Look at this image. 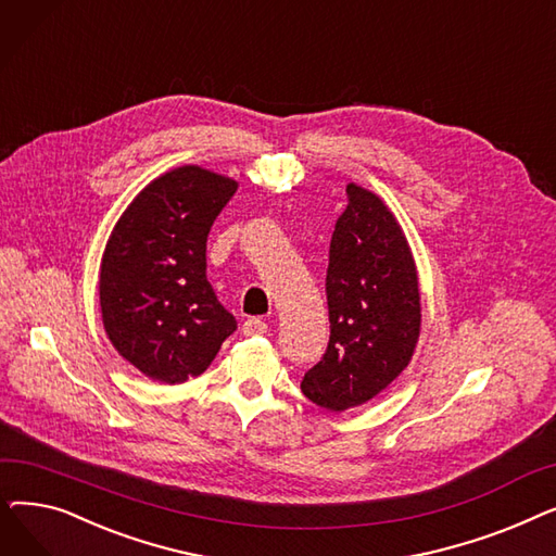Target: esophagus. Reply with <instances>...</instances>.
<instances>
[{
    "label": "esophagus",
    "instance_id": "1",
    "mask_svg": "<svg viewBox=\"0 0 556 556\" xmlns=\"http://www.w3.org/2000/svg\"><path fill=\"white\" fill-rule=\"evenodd\" d=\"M268 331V323L261 317H248L243 323V336H263Z\"/></svg>",
    "mask_w": 556,
    "mask_h": 556
}]
</instances>
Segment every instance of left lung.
Here are the masks:
<instances>
[{
	"instance_id": "8db88e82",
	"label": "left lung",
	"mask_w": 556,
	"mask_h": 556,
	"mask_svg": "<svg viewBox=\"0 0 556 556\" xmlns=\"http://www.w3.org/2000/svg\"><path fill=\"white\" fill-rule=\"evenodd\" d=\"M329 344L302 381L319 407L342 413L383 392L419 340V281L403 231L371 191L349 185L327 268Z\"/></svg>"
}]
</instances>
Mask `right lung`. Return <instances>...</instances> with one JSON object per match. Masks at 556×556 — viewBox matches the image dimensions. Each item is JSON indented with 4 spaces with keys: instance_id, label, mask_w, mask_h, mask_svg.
Returning a JSON list of instances; mask_svg holds the SVG:
<instances>
[{
    "instance_id": "1",
    "label": "right lung",
    "mask_w": 556,
    "mask_h": 556,
    "mask_svg": "<svg viewBox=\"0 0 556 556\" xmlns=\"http://www.w3.org/2000/svg\"><path fill=\"white\" fill-rule=\"evenodd\" d=\"M237 182L180 166L146 187L114 225L101 261L103 327L130 365L175 386L200 376L237 319L207 279V237Z\"/></svg>"
}]
</instances>
